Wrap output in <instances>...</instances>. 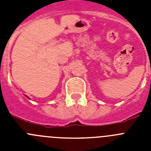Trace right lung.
<instances>
[{
  "instance_id": "1",
  "label": "right lung",
  "mask_w": 151,
  "mask_h": 151,
  "mask_svg": "<svg viewBox=\"0 0 151 151\" xmlns=\"http://www.w3.org/2000/svg\"><path fill=\"white\" fill-rule=\"evenodd\" d=\"M26 97H27V96H26ZM28 97V98H29V97Z\"/></svg>"
}]
</instances>
